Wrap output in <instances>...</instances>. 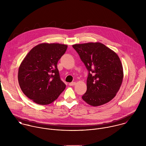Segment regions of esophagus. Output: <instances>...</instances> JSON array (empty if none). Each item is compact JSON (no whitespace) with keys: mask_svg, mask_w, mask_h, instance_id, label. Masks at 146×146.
Returning a JSON list of instances; mask_svg holds the SVG:
<instances>
[{"mask_svg":"<svg viewBox=\"0 0 146 146\" xmlns=\"http://www.w3.org/2000/svg\"><path fill=\"white\" fill-rule=\"evenodd\" d=\"M75 84H76L75 82H71V83H70L68 85H69L70 86H74V85H75Z\"/></svg>","mask_w":146,"mask_h":146,"instance_id":"esophagus-1","label":"esophagus"}]
</instances>
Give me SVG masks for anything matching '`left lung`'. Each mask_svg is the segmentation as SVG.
I'll list each match as a JSON object with an SVG mask.
<instances>
[{"mask_svg": "<svg viewBox=\"0 0 146 146\" xmlns=\"http://www.w3.org/2000/svg\"><path fill=\"white\" fill-rule=\"evenodd\" d=\"M88 71L87 89L82 99L88 104H105L116 96L123 79V68L116 53L100 42L75 44Z\"/></svg>", "mask_w": 146, "mask_h": 146, "instance_id": "left-lung-1", "label": "left lung"}]
</instances>
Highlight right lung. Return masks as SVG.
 <instances>
[{"mask_svg": "<svg viewBox=\"0 0 146 146\" xmlns=\"http://www.w3.org/2000/svg\"><path fill=\"white\" fill-rule=\"evenodd\" d=\"M67 45L42 43L34 47L20 64L18 80L23 93L36 104H50L66 88L61 80L57 63Z\"/></svg>", "mask_w": 146, "mask_h": 146, "instance_id": "obj_1", "label": "right lung"}]
</instances>
